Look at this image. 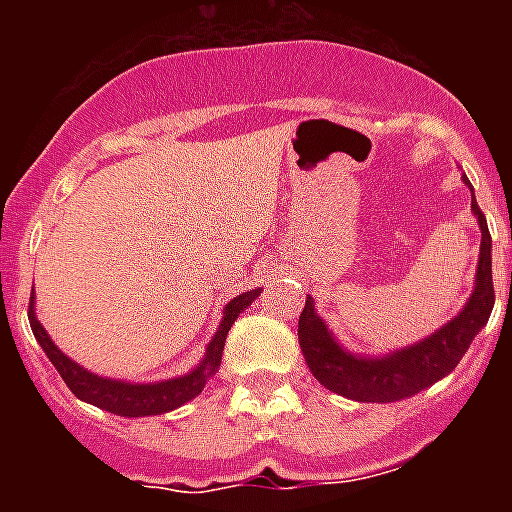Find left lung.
I'll use <instances>...</instances> for the list:
<instances>
[{"label": "left lung", "mask_w": 512, "mask_h": 512, "mask_svg": "<svg viewBox=\"0 0 512 512\" xmlns=\"http://www.w3.org/2000/svg\"><path fill=\"white\" fill-rule=\"evenodd\" d=\"M472 210L479 220V230H482L477 284H474L467 307L425 341L402 348V351H392L390 356H379V359H364V356L348 354L333 341L325 323L312 307V297H307L305 307L300 312L297 338H300V348L312 377L318 379L323 387L356 402H397L410 395H418L420 390L431 387L441 377L454 372V366L459 364L461 356L467 354L469 343L474 341L479 330L485 328L492 305H495L490 253L492 238L474 194Z\"/></svg>", "instance_id": "1"}]
</instances>
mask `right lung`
Here are the masks:
<instances>
[{
	"mask_svg": "<svg viewBox=\"0 0 512 512\" xmlns=\"http://www.w3.org/2000/svg\"><path fill=\"white\" fill-rule=\"evenodd\" d=\"M259 297V289L253 292H243L235 300L228 302V307L223 310V323L217 328L215 338L207 346V354L202 359V364L197 369H192L184 377L166 379V382L156 384H130V382H115V379H104L97 374L87 372L84 366L74 364L69 356L58 351L56 343L48 338L43 325L38 323L33 310L35 295H30V310H27V318H30V328H33L35 338L43 346L45 356L51 359V364L56 366L58 374L63 377V382L69 384V390L74 392L79 400L89 402V405H97V408L107 410V413L122 415V418H143V415H161L169 413V410L179 408L184 402H189L192 397L200 395L205 390L207 379L217 372L220 359H223V346L225 338H228L230 325L235 323V318L251 305L253 300Z\"/></svg>",
	"mask_w": 512,
	"mask_h": 512,
	"instance_id": "right-lung-1",
	"label": "right lung"
}]
</instances>
